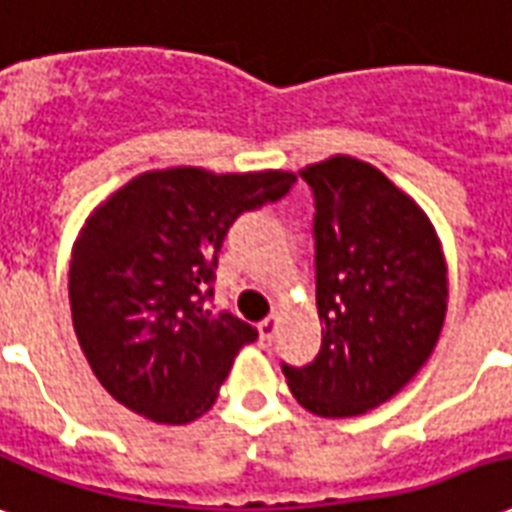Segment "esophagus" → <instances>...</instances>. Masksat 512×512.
Masks as SVG:
<instances>
[{"instance_id": "esophagus-1", "label": "esophagus", "mask_w": 512, "mask_h": 512, "mask_svg": "<svg viewBox=\"0 0 512 512\" xmlns=\"http://www.w3.org/2000/svg\"><path fill=\"white\" fill-rule=\"evenodd\" d=\"M276 328H279V317H276V314H271V317H266L263 323L257 325V331H260V342H266V344L274 342Z\"/></svg>"}]
</instances>
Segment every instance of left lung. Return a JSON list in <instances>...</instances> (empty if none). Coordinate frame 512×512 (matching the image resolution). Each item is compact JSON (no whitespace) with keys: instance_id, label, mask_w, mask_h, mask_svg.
<instances>
[{"instance_id":"obj_1","label":"left lung","mask_w":512,"mask_h":512,"mask_svg":"<svg viewBox=\"0 0 512 512\" xmlns=\"http://www.w3.org/2000/svg\"><path fill=\"white\" fill-rule=\"evenodd\" d=\"M314 192V268L323 344L282 366L320 418L380 407L429 361L448 312V266L426 211L382 170L336 154L301 170Z\"/></svg>"}]
</instances>
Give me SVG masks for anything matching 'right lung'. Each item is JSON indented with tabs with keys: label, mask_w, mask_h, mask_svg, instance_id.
I'll return each mask as SVG.
<instances>
[{
	"label": "right lung",
	"mask_w": 512,
	"mask_h": 512,
	"mask_svg": "<svg viewBox=\"0 0 512 512\" xmlns=\"http://www.w3.org/2000/svg\"><path fill=\"white\" fill-rule=\"evenodd\" d=\"M290 170H146L94 208L70 260L73 328L94 377L127 410L184 426L217 401L257 331L214 312V268L238 214L285 198Z\"/></svg>",
	"instance_id": "obj_1"
}]
</instances>
